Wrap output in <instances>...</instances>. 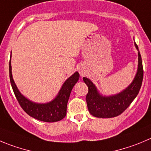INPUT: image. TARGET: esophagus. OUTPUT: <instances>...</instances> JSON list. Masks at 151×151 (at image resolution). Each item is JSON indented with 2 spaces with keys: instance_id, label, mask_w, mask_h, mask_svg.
Instances as JSON below:
<instances>
[{
  "instance_id": "esophagus-1",
  "label": "esophagus",
  "mask_w": 151,
  "mask_h": 151,
  "mask_svg": "<svg viewBox=\"0 0 151 151\" xmlns=\"http://www.w3.org/2000/svg\"><path fill=\"white\" fill-rule=\"evenodd\" d=\"M79 72H80V74L83 75V74L85 73V71H84V69L83 68H79Z\"/></svg>"
}]
</instances>
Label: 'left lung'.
I'll return each instance as SVG.
<instances>
[{"label": "left lung", "mask_w": 151, "mask_h": 151, "mask_svg": "<svg viewBox=\"0 0 151 151\" xmlns=\"http://www.w3.org/2000/svg\"><path fill=\"white\" fill-rule=\"evenodd\" d=\"M138 50V68L136 76L125 89L116 95L104 96L98 91L95 85L87 77L83 81L88 88L86 103L90 114L97 118H113L121 115L136 98L143 80V67L139 47L134 43Z\"/></svg>", "instance_id": "obj_1"}]
</instances>
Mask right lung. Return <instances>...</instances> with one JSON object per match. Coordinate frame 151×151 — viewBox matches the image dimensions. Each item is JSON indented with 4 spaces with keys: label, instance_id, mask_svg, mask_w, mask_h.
Returning <instances> with one entry per match:
<instances>
[{
    "label": "right lung",
    "instance_id": "add662e5",
    "mask_svg": "<svg viewBox=\"0 0 151 151\" xmlns=\"http://www.w3.org/2000/svg\"><path fill=\"white\" fill-rule=\"evenodd\" d=\"M9 78L14 94L20 106L26 113L37 120L50 123L59 122L65 117L67 104L70 94L74 86L77 83L80 78V74L77 71L65 81L54 99L48 103L39 104L31 101L24 96L17 88L12 78L11 60L9 61Z\"/></svg>",
    "mask_w": 151,
    "mask_h": 151
}]
</instances>
